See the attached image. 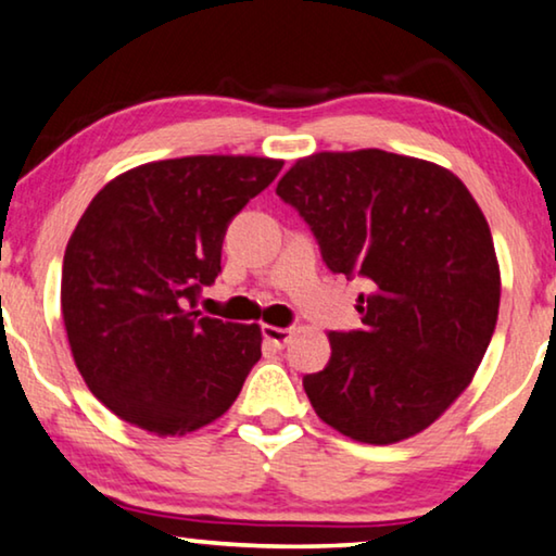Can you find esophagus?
<instances>
[{"label": "esophagus", "mask_w": 556, "mask_h": 556, "mask_svg": "<svg viewBox=\"0 0 556 556\" xmlns=\"http://www.w3.org/2000/svg\"><path fill=\"white\" fill-rule=\"evenodd\" d=\"M264 339H267L269 344H275L277 350H281V346H285L289 339H292V334H294V329H289V327H271V325H264Z\"/></svg>", "instance_id": "obj_1"}]
</instances>
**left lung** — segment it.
I'll return each mask as SVG.
<instances>
[{
  "mask_svg": "<svg viewBox=\"0 0 556 556\" xmlns=\"http://www.w3.org/2000/svg\"><path fill=\"white\" fill-rule=\"evenodd\" d=\"M277 194L331 271L371 287L364 329L329 331V364L304 377L317 417L364 444L425 432L469 387L500 314V262L475 197L450 169L384 149L302 156Z\"/></svg>",
  "mask_w": 556,
  "mask_h": 556,
  "instance_id": "left-lung-1",
  "label": "left lung"
}]
</instances>
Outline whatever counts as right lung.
Segmentation results:
<instances>
[{
	"instance_id": "obj_1",
	"label": "right lung",
	"mask_w": 556,
	"mask_h": 556,
	"mask_svg": "<svg viewBox=\"0 0 556 556\" xmlns=\"http://www.w3.org/2000/svg\"><path fill=\"white\" fill-rule=\"evenodd\" d=\"M281 160L197 154L139 164L99 189L66 242L62 317L81 379L156 437L219 419L262 357L260 325L202 317L231 217Z\"/></svg>"
}]
</instances>
